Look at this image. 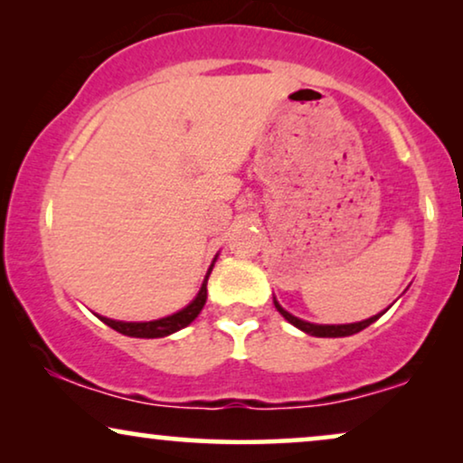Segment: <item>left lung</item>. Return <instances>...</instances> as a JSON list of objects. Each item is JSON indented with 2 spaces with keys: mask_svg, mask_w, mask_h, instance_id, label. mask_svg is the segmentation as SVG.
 <instances>
[{
  "mask_svg": "<svg viewBox=\"0 0 463 463\" xmlns=\"http://www.w3.org/2000/svg\"><path fill=\"white\" fill-rule=\"evenodd\" d=\"M274 306L276 310L280 312V315L285 317L287 321L291 323V326H296L298 329H302L304 334H310V335H317V338H345V335H353L357 332H362V329H365L368 326H372V323L381 319L383 315H385V310L378 312V315L370 317V319H364V321H357V323H342V326H319V323H310V321H304V319H298L296 315H291V312H287L283 306L279 304V299L274 298Z\"/></svg>",
  "mask_w": 463,
  "mask_h": 463,
  "instance_id": "8db88e82",
  "label": "left lung"
}]
</instances>
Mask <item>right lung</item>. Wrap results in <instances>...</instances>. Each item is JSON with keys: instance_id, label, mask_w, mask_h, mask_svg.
Segmentation results:
<instances>
[{"instance_id": "right-lung-1", "label": "right lung", "mask_w": 463, "mask_h": 463, "mask_svg": "<svg viewBox=\"0 0 463 463\" xmlns=\"http://www.w3.org/2000/svg\"><path fill=\"white\" fill-rule=\"evenodd\" d=\"M217 257L219 255H214L213 263H210V268H208L206 276H203V283L200 287V291H197V296L191 299L184 308L174 312V315L161 317V319H155V321H117V319H108V317H99V315L98 317L106 323L108 327L117 329V332L123 335H131V338H164V335L178 332V329L187 327L189 323H194L195 317L202 312L203 304H206V298H208L206 283H208L210 272H213V268H214V261H217Z\"/></svg>"}]
</instances>
